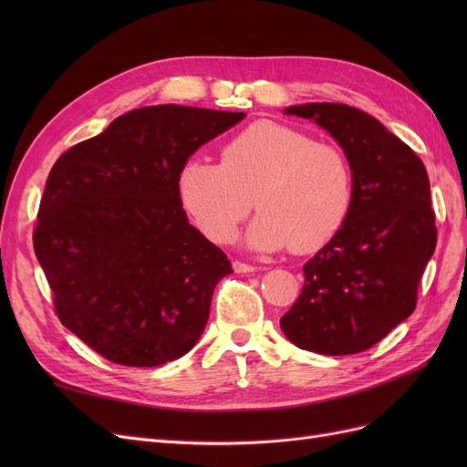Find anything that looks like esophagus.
<instances>
[{"mask_svg": "<svg viewBox=\"0 0 467 467\" xmlns=\"http://www.w3.org/2000/svg\"><path fill=\"white\" fill-rule=\"evenodd\" d=\"M234 271H235V273H255L257 268L253 266V265L244 263V261H234Z\"/></svg>", "mask_w": 467, "mask_h": 467, "instance_id": "1", "label": "esophagus"}]
</instances>
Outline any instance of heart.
Here are the masks:
<instances>
[{
    "label": "heart",
    "instance_id": "b5f03b06",
    "mask_svg": "<svg viewBox=\"0 0 467 467\" xmlns=\"http://www.w3.org/2000/svg\"><path fill=\"white\" fill-rule=\"evenodd\" d=\"M181 204L216 244L235 237L253 208L249 244L306 255L345 228L355 206V169L347 151L288 124L257 120L232 136L220 163L189 160L179 171Z\"/></svg>",
    "mask_w": 467,
    "mask_h": 467
}]
</instances>
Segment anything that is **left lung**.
<instances>
[{
	"mask_svg": "<svg viewBox=\"0 0 467 467\" xmlns=\"http://www.w3.org/2000/svg\"><path fill=\"white\" fill-rule=\"evenodd\" d=\"M286 112L314 119L341 144L355 169L357 194L345 228L304 265V288L280 327L304 350L357 355L415 312L419 282L436 247L427 169L360 109L307 103Z\"/></svg>",
	"mask_w": 467,
	"mask_h": 467,
	"instance_id": "left-lung-1",
	"label": "left lung"
}]
</instances>
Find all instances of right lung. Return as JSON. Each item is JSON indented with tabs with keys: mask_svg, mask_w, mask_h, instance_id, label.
Listing matches in <instances>:
<instances>
[{
	"mask_svg": "<svg viewBox=\"0 0 467 467\" xmlns=\"http://www.w3.org/2000/svg\"><path fill=\"white\" fill-rule=\"evenodd\" d=\"M245 112L181 105L126 112L64 151L33 232L56 316L103 358L171 362L204 331L225 253L189 223L179 171Z\"/></svg>",
	"mask_w": 467,
	"mask_h": 467,
	"instance_id": "1",
	"label": "right lung"
}]
</instances>
